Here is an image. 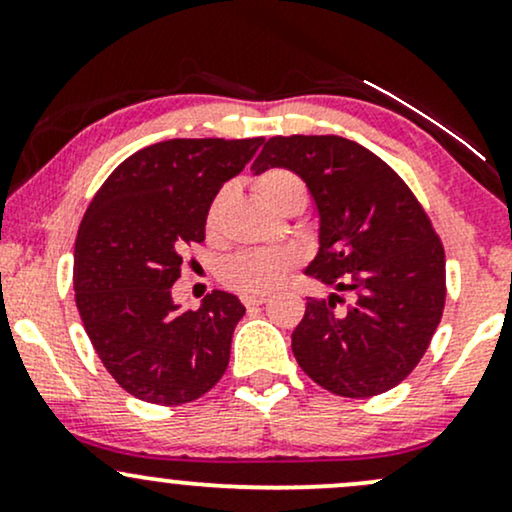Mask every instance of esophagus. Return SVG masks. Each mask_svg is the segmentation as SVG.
<instances>
[{
    "label": "esophagus",
    "instance_id": "esophagus-1",
    "mask_svg": "<svg viewBox=\"0 0 512 512\" xmlns=\"http://www.w3.org/2000/svg\"><path fill=\"white\" fill-rule=\"evenodd\" d=\"M267 303V296L264 293H245L243 296V305L245 308H255V305Z\"/></svg>",
    "mask_w": 512,
    "mask_h": 512
}]
</instances>
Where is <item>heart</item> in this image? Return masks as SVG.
I'll list each match as a JSON object with an SVG mask.
<instances>
[{
    "label": "heart",
    "mask_w": 512,
    "mask_h": 512,
    "mask_svg": "<svg viewBox=\"0 0 512 512\" xmlns=\"http://www.w3.org/2000/svg\"><path fill=\"white\" fill-rule=\"evenodd\" d=\"M255 187L264 202L281 214L293 207H305V202H308V187H305L303 178L289 168H267L257 175ZM226 202L228 187H223L211 199L207 214H204V228H207L209 236L219 233ZM291 262V255L284 250H243L226 262L223 279L243 293H267L286 279Z\"/></svg>",
    "instance_id": "heart-1"
}]
</instances>
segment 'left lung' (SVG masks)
<instances>
[{"mask_svg": "<svg viewBox=\"0 0 512 512\" xmlns=\"http://www.w3.org/2000/svg\"><path fill=\"white\" fill-rule=\"evenodd\" d=\"M274 166L301 175L320 211V252L305 274L351 296L310 298L293 330V356L334 395H383L419 366L443 317L436 228L407 182L351 139L272 137L252 170Z\"/></svg>", "mask_w": 512, "mask_h": 512, "instance_id": "1", "label": "left lung"}]
</instances>
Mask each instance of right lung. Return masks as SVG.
<instances>
[{"label": "right lung", "instance_id": "1", "mask_svg": "<svg viewBox=\"0 0 512 512\" xmlns=\"http://www.w3.org/2000/svg\"><path fill=\"white\" fill-rule=\"evenodd\" d=\"M264 137L168 139L117 166L88 204L74 248V301L105 370L149 404L195 402L226 373L245 315L214 291L180 313L170 286L182 252L204 240V214Z\"/></svg>", "mask_w": 512, "mask_h": 512}]
</instances>
